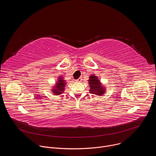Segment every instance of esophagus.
Listing matches in <instances>:
<instances>
[{
	"label": "esophagus",
	"mask_w": 156,
	"mask_h": 156,
	"mask_svg": "<svg viewBox=\"0 0 156 156\" xmlns=\"http://www.w3.org/2000/svg\"><path fill=\"white\" fill-rule=\"evenodd\" d=\"M81 80H82L81 78H79L78 80H76V81H77V82H81Z\"/></svg>",
	"instance_id": "1"
}]
</instances>
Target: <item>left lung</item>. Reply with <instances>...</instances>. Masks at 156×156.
<instances>
[{
    "mask_svg": "<svg viewBox=\"0 0 156 156\" xmlns=\"http://www.w3.org/2000/svg\"><path fill=\"white\" fill-rule=\"evenodd\" d=\"M89 86H90V93L96 96H103L105 94V87L101 84V81L97 76L92 75L90 76L88 80Z\"/></svg>",
    "mask_w": 156,
    "mask_h": 156,
    "instance_id": "obj_1",
    "label": "left lung"
}]
</instances>
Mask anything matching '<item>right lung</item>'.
Segmentation results:
<instances>
[{"instance_id":"add662e5","label":"right lung","mask_w":156,"mask_h":156,"mask_svg":"<svg viewBox=\"0 0 156 156\" xmlns=\"http://www.w3.org/2000/svg\"><path fill=\"white\" fill-rule=\"evenodd\" d=\"M66 81H65L63 77L62 76H58L57 81L55 84V85L52 88V92L54 95H60L63 93H64L65 86L66 85Z\"/></svg>"}]
</instances>
